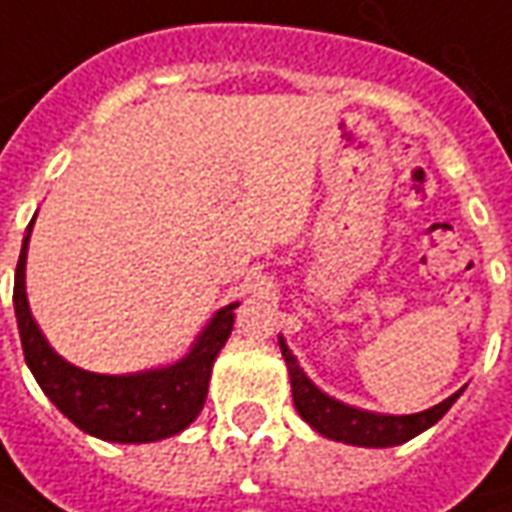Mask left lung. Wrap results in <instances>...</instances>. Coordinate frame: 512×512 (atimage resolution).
<instances>
[{"instance_id": "obj_1", "label": "left lung", "mask_w": 512, "mask_h": 512, "mask_svg": "<svg viewBox=\"0 0 512 512\" xmlns=\"http://www.w3.org/2000/svg\"><path fill=\"white\" fill-rule=\"evenodd\" d=\"M280 349L285 363H288V374H291V391L293 405L299 410V416L305 418L307 424L327 435L332 441L355 443V446H396L410 438H416L418 432L432 427L438 418L455 405L460 391L452 393L449 399H443L441 405L430 407L424 413H410V416H380V413H368V410H357L332 399L324 391H318L313 382L307 380L305 371L299 368L296 357L291 349L285 346L280 338Z\"/></svg>"}]
</instances>
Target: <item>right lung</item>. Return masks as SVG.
I'll list each match as a JSON object with an SVG mask.
<instances>
[{
  "label": "right lung",
  "instance_id": "1",
  "mask_svg": "<svg viewBox=\"0 0 512 512\" xmlns=\"http://www.w3.org/2000/svg\"><path fill=\"white\" fill-rule=\"evenodd\" d=\"M30 230L21 244L13 305L19 318L24 360L41 391L55 402L63 416L74 421L82 432L96 435L102 441L116 443H149L182 432L194 421L207 399L210 368L227 343L235 321V305L224 307L199 335L194 349L180 363L157 368L132 377H107L71 366L46 343L27 305L24 291V263Z\"/></svg>",
  "mask_w": 512,
  "mask_h": 512
}]
</instances>
